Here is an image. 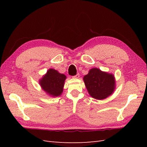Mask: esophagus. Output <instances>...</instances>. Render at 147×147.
I'll list each match as a JSON object with an SVG mask.
<instances>
[{
	"instance_id": "esophagus-1",
	"label": "esophagus",
	"mask_w": 147,
	"mask_h": 147,
	"mask_svg": "<svg viewBox=\"0 0 147 147\" xmlns=\"http://www.w3.org/2000/svg\"><path fill=\"white\" fill-rule=\"evenodd\" d=\"M79 77H80L79 74H77L76 75H75V76H74L73 78H78Z\"/></svg>"
}]
</instances>
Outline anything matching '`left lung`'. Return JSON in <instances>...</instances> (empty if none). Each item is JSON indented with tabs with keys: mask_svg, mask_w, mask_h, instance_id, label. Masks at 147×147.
<instances>
[{
	"mask_svg": "<svg viewBox=\"0 0 147 147\" xmlns=\"http://www.w3.org/2000/svg\"><path fill=\"white\" fill-rule=\"evenodd\" d=\"M83 81L88 92L92 98L104 100L112 95L116 88L113 74L92 68L84 75Z\"/></svg>",
	"mask_w": 147,
	"mask_h": 147,
	"instance_id": "obj_1",
	"label": "left lung"
}]
</instances>
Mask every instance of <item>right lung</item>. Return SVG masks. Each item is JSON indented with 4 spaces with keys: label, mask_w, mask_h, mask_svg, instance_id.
<instances>
[{
    "label": "right lung",
    "mask_w": 147,
    "mask_h": 147,
    "mask_svg": "<svg viewBox=\"0 0 147 147\" xmlns=\"http://www.w3.org/2000/svg\"><path fill=\"white\" fill-rule=\"evenodd\" d=\"M67 77L58 71L49 69L47 73L39 80V84L43 91L52 97L60 96L63 92Z\"/></svg>",
    "instance_id": "right-lung-1"
}]
</instances>
